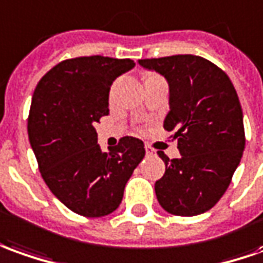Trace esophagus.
<instances>
[{"label": "esophagus", "instance_id": "esophagus-1", "mask_svg": "<svg viewBox=\"0 0 263 263\" xmlns=\"http://www.w3.org/2000/svg\"><path fill=\"white\" fill-rule=\"evenodd\" d=\"M146 153L147 155H155V150H153V147H150V146H146Z\"/></svg>", "mask_w": 263, "mask_h": 263}]
</instances>
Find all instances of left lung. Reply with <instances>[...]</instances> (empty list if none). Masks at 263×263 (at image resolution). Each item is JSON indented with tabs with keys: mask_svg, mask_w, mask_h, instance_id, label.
<instances>
[{
	"mask_svg": "<svg viewBox=\"0 0 263 263\" xmlns=\"http://www.w3.org/2000/svg\"><path fill=\"white\" fill-rule=\"evenodd\" d=\"M169 83L170 111L163 127L177 139L179 159L166 164L155 183L157 200L176 216H196L212 209L231 184L245 149L243 113L228 74L209 60L180 54L139 60Z\"/></svg>",
	"mask_w": 263,
	"mask_h": 263,
	"instance_id": "obj_1",
	"label": "left lung"
}]
</instances>
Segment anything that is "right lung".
<instances>
[{"label":"right lung","mask_w":263,"mask_h":263,"mask_svg":"<svg viewBox=\"0 0 263 263\" xmlns=\"http://www.w3.org/2000/svg\"><path fill=\"white\" fill-rule=\"evenodd\" d=\"M135 61L103 55L64 60L38 81L28 114V139L52 195L74 213L100 218L114 212L144 157V144L121 137L101 152L94 124L108 114V91Z\"/></svg>","instance_id":"obj_1"}]
</instances>
